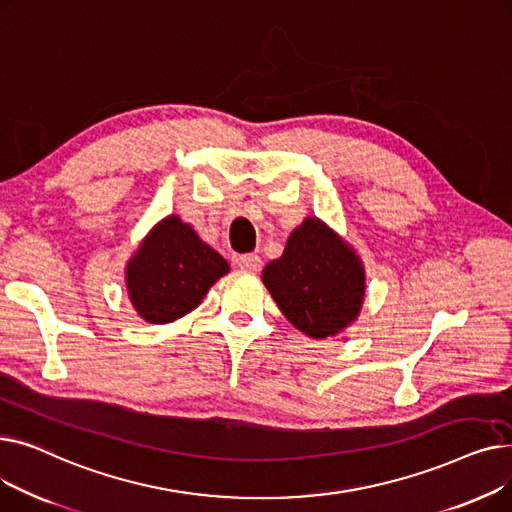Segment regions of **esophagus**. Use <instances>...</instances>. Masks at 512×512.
<instances>
[{
  "label": "esophagus",
  "mask_w": 512,
  "mask_h": 512,
  "mask_svg": "<svg viewBox=\"0 0 512 512\" xmlns=\"http://www.w3.org/2000/svg\"><path fill=\"white\" fill-rule=\"evenodd\" d=\"M236 263H238L240 270L251 272V274H257V272L261 270V257H259V255H255V253H245V255H240V257L236 259Z\"/></svg>",
  "instance_id": "34e87169"
}]
</instances>
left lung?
<instances>
[{"label": "left lung", "instance_id": "1", "mask_svg": "<svg viewBox=\"0 0 512 512\" xmlns=\"http://www.w3.org/2000/svg\"><path fill=\"white\" fill-rule=\"evenodd\" d=\"M261 278L290 324L315 340L355 324L365 301L361 257L315 215L290 232L282 257Z\"/></svg>", "mask_w": 512, "mask_h": 512}]
</instances>
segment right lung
Here are the masks:
<instances>
[{"label":"right lung","instance_id":"obj_1","mask_svg":"<svg viewBox=\"0 0 512 512\" xmlns=\"http://www.w3.org/2000/svg\"><path fill=\"white\" fill-rule=\"evenodd\" d=\"M230 272L228 261L191 224L166 215L126 263V292L147 324H172L197 309L209 288Z\"/></svg>","mask_w":512,"mask_h":512}]
</instances>
